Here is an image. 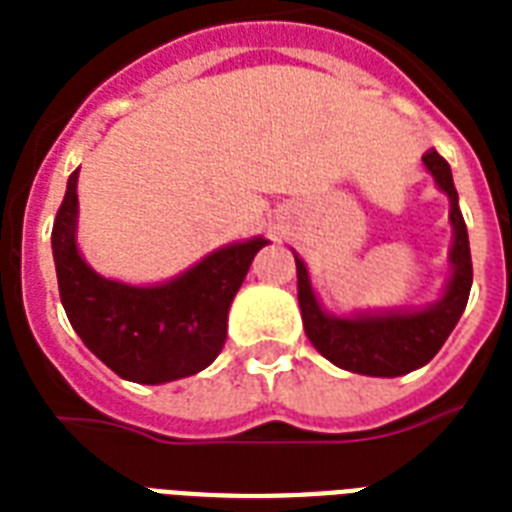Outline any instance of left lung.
Here are the masks:
<instances>
[{
  "label": "left lung",
  "instance_id": "obj_1",
  "mask_svg": "<svg viewBox=\"0 0 512 512\" xmlns=\"http://www.w3.org/2000/svg\"><path fill=\"white\" fill-rule=\"evenodd\" d=\"M428 174L436 188L450 199V278L445 292L425 308L406 311H365L352 316H335L322 308L311 286V275L305 261L294 253L297 261V300H300L302 324L311 343L330 363L363 376H404L423 368L434 357L447 335L461 319L472 289V256H469V234L464 215L458 210V193L453 185V171L447 160L428 149L423 155Z\"/></svg>",
  "mask_w": 512,
  "mask_h": 512
}]
</instances>
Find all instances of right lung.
Here are the masks:
<instances>
[{"label":"right lung","instance_id":"right-lung-1","mask_svg":"<svg viewBox=\"0 0 512 512\" xmlns=\"http://www.w3.org/2000/svg\"><path fill=\"white\" fill-rule=\"evenodd\" d=\"M78 169L51 231L59 297L78 338L122 379L166 384L204 371L226 341L234 294L270 240L231 242L152 286L103 278L78 251Z\"/></svg>","mask_w":512,"mask_h":512}]
</instances>
